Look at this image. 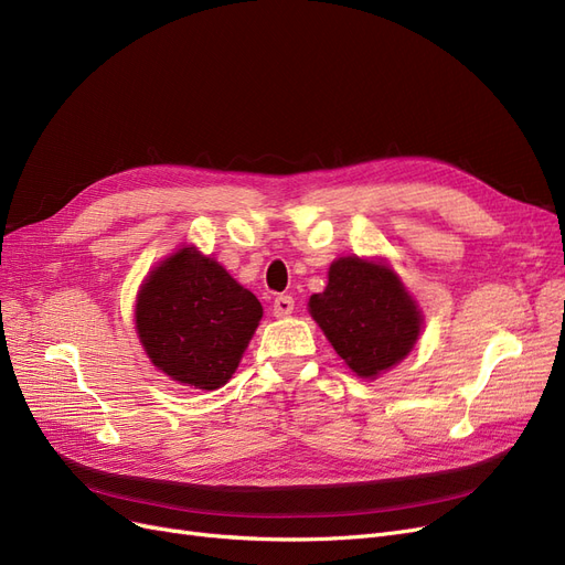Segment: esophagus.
Here are the masks:
<instances>
[{"mask_svg":"<svg viewBox=\"0 0 565 565\" xmlns=\"http://www.w3.org/2000/svg\"><path fill=\"white\" fill-rule=\"evenodd\" d=\"M294 307H296L294 298H290V296H279V298H275V305H271V315H275L277 319L290 317V315H294Z\"/></svg>","mask_w":565,"mask_h":565,"instance_id":"34e87169","label":"esophagus"}]
</instances>
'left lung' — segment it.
Here are the masks:
<instances>
[{
	"label": "left lung",
	"instance_id": "obj_1",
	"mask_svg": "<svg viewBox=\"0 0 565 565\" xmlns=\"http://www.w3.org/2000/svg\"><path fill=\"white\" fill-rule=\"evenodd\" d=\"M311 319L361 380L409 356L424 328V311L386 258L342 256L328 267V286L307 302Z\"/></svg>",
	"mask_w": 565,
	"mask_h": 565
}]
</instances>
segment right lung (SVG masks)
<instances>
[{
	"mask_svg": "<svg viewBox=\"0 0 565 565\" xmlns=\"http://www.w3.org/2000/svg\"><path fill=\"white\" fill-rule=\"evenodd\" d=\"M260 319L258 298L193 244L162 258L135 300L146 356L172 382L202 391L233 377Z\"/></svg>",
	"mask_w": 565,
	"mask_h": 565,
	"instance_id": "add662e5",
	"label": "right lung"
}]
</instances>
